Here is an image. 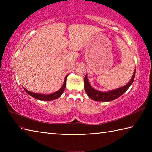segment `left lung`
<instances>
[{
	"mask_svg": "<svg viewBox=\"0 0 152 152\" xmlns=\"http://www.w3.org/2000/svg\"><path fill=\"white\" fill-rule=\"evenodd\" d=\"M135 70H136V69L134 70L133 75L132 76L131 80L125 86H122L121 88H119L115 89L110 90V91H101L92 88L91 86L90 85L88 79V76H87L86 74L84 78L85 91L87 93V95H88L91 99H93V101L102 102L113 101V100L118 99L119 96H121L131 86L134 79Z\"/></svg>",
	"mask_w": 152,
	"mask_h": 152,
	"instance_id": "obj_1",
	"label": "left lung"
}]
</instances>
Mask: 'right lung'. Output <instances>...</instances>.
I'll list each match as a JSON object with an SVG mask.
<instances>
[{
    "label": "right lung",
    "instance_id": "obj_1",
    "mask_svg": "<svg viewBox=\"0 0 152 152\" xmlns=\"http://www.w3.org/2000/svg\"><path fill=\"white\" fill-rule=\"evenodd\" d=\"M69 74L65 76L64 80V83L62 86V87L57 91L56 92H54L51 93V94H48V95H44V94H40V93H33V92H31L29 91H28L25 88H24L25 91H26L28 95H31V96H33V98L40 100V101H53V100L57 99L61 96V95L63 94V91H64V89L66 88V78Z\"/></svg>",
    "mask_w": 152,
    "mask_h": 152
}]
</instances>
